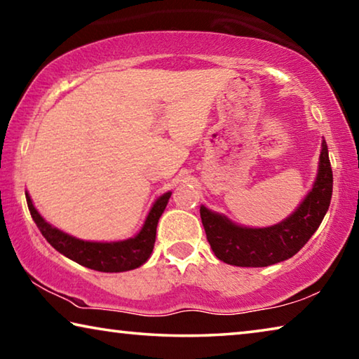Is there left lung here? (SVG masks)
<instances>
[{
  "label": "left lung",
  "mask_w": 359,
  "mask_h": 359,
  "mask_svg": "<svg viewBox=\"0 0 359 359\" xmlns=\"http://www.w3.org/2000/svg\"><path fill=\"white\" fill-rule=\"evenodd\" d=\"M332 196V171L327 145L321 141L318 171L311 191L285 220L272 226L250 228L201 205V220L212 252L231 266L264 267L293 257L323 222Z\"/></svg>",
  "instance_id": "8db88e82"
}]
</instances>
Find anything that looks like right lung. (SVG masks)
I'll return each mask as SVG.
<instances>
[{"label": "right lung", "instance_id": "add662e5", "mask_svg": "<svg viewBox=\"0 0 359 359\" xmlns=\"http://www.w3.org/2000/svg\"><path fill=\"white\" fill-rule=\"evenodd\" d=\"M25 196L29 214H32L36 226L39 228L46 241L57 252L65 255L66 258L76 261L81 266L88 267V269L100 272H125L136 269L150 258L151 252H154L158 220H160L161 214L166 209L169 198H171V191L161 194L154 203L136 236H133L130 239L114 242L83 241L65 233V231L48 223L39 214L28 191H25Z\"/></svg>", "mask_w": 359, "mask_h": 359}]
</instances>
